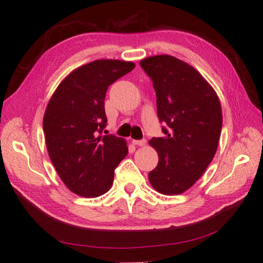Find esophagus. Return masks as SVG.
Instances as JSON below:
<instances>
[{"label": "esophagus", "mask_w": 263, "mask_h": 263, "mask_svg": "<svg viewBox=\"0 0 263 263\" xmlns=\"http://www.w3.org/2000/svg\"><path fill=\"white\" fill-rule=\"evenodd\" d=\"M146 142V139H142V140H132V143L136 146H145Z\"/></svg>", "instance_id": "1"}]
</instances>
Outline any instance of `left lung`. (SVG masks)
<instances>
[{
  "label": "left lung",
  "instance_id": "1",
  "mask_svg": "<svg viewBox=\"0 0 263 263\" xmlns=\"http://www.w3.org/2000/svg\"><path fill=\"white\" fill-rule=\"evenodd\" d=\"M140 66L156 91L158 120L164 137L153 138L157 166L149 182L163 195H180L203 176L217 153L222 110L217 92L193 66L176 57H148Z\"/></svg>",
  "mask_w": 263,
  "mask_h": 263
}]
</instances>
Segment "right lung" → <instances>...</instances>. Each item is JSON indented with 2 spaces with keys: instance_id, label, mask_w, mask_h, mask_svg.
<instances>
[{
  "instance_id": "add662e5",
  "label": "right lung",
  "mask_w": 263,
  "mask_h": 263,
  "mask_svg": "<svg viewBox=\"0 0 263 263\" xmlns=\"http://www.w3.org/2000/svg\"><path fill=\"white\" fill-rule=\"evenodd\" d=\"M135 67L124 60L92 61L67 75L48 102L43 117L46 149L60 179L79 196L106 194L114 170L127 155L124 139L97 135L107 123L108 86Z\"/></svg>"
}]
</instances>
